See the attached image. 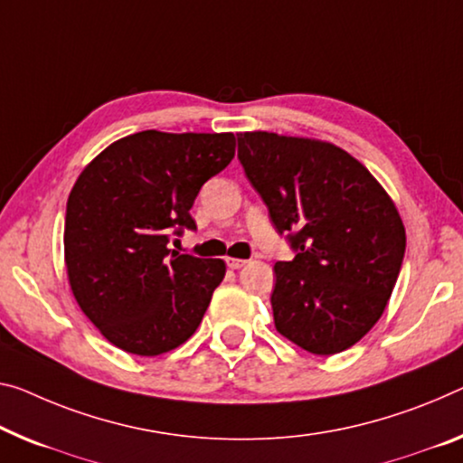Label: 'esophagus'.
Returning <instances> with one entry per match:
<instances>
[{
    "mask_svg": "<svg viewBox=\"0 0 463 463\" xmlns=\"http://www.w3.org/2000/svg\"><path fill=\"white\" fill-rule=\"evenodd\" d=\"M227 267H230V269H241V267H244L246 265V259H233V256H227Z\"/></svg>",
    "mask_w": 463,
    "mask_h": 463,
    "instance_id": "esophagus-1",
    "label": "esophagus"
}]
</instances>
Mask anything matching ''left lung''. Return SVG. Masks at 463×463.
<instances>
[{"mask_svg": "<svg viewBox=\"0 0 463 463\" xmlns=\"http://www.w3.org/2000/svg\"><path fill=\"white\" fill-rule=\"evenodd\" d=\"M238 157L294 260L275 262V329L302 350L339 354L385 312L405 227L379 180L337 145L240 132Z\"/></svg>", "mask_w": 463, "mask_h": 463, "instance_id": "obj_1", "label": "left lung"}]
</instances>
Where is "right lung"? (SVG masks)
Masks as SVG:
<instances>
[{"label": "right lung", "instance_id": "right-lung-1", "mask_svg": "<svg viewBox=\"0 0 463 463\" xmlns=\"http://www.w3.org/2000/svg\"><path fill=\"white\" fill-rule=\"evenodd\" d=\"M233 155L232 132L142 130L111 142L78 175L63 227L68 283L119 350L151 358L194 335L225 262L180 254L167 241L194 230L198 190Z\"/></svg>", "mask_w": 463, "mask_h": 463}]
</instances>
